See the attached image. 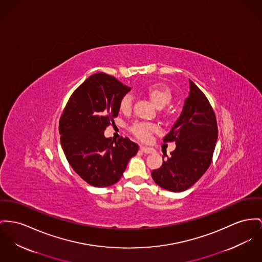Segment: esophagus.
<instances>
[{"mask_svg": "<svg viewBox=\"0 0 262 262\" xmlns=\"http://www.w3.org/2000/svg\"><path fill=\"white\" fill-rule=\"evenodd\" d=\"M140 150H141L143 153H145V154H152V153L155 152L154 149L148 148V147H145V146H141V147H140Z\"/></svg>", "mask_w": 262, "mask_h": 262, "instance_id": "esophagus-1", "label": "esophagus"}]
</instances>
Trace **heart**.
<instances>
[{"mask_svg": "<svg viewBox=\"0 0 262 262\" xmlns=\"http://www.w3.org/2000/svg\"><path fill=\"white\" fill-rule=\"evenodd\" d=\"M145 94L158 108H163L169 104L173 99V94L171 90L163 84H151L144 89ZM132 96L130 94L124 95L119 101V109L122 112H129L132 108ZM131 132L140 140L148 141L150 139L152 133L157 130L156 125L151 123H134L131 128Z\"/></svg>", "mask_w": 262, "mask_h": 262, "instance_id": "b5f03b06", "label": "heart"}]
</instances>
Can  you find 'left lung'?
Wrapping results in <instances>:
<instances>
[{
  "mask_svg": "<svg viewBox=\"0 0 262 262\" xmlns=\"http://www.w3.org/2000/svg\"><path fill=\"white\" fill-rule=\"evenodd\" d=\"M217 140L214 111L207 96L190 79V93L183 112L164 143L174 142L171 157L163 159L152 178L161 188L183 192L191 188L209 169Z\"/></svg>",
  "mask_w": 262,
  "mask_h": 262,
  "instance_id": "obj_1",
  "label": "left lung"
}]
</instances>
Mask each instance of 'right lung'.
I'll return each mask as SVG.
<instances>
[{
    "label": "right lung",
    "instance_id": "right-lung-1",
    "mask_svg": "<svg viewBox=\"0 0 262 262\" xmlns=\"http://www.w3.org/2000/svg\"><path fill=\"white\" fill-rule=\"evenodd\" d=\"M129 90L114 76L94 73L73 91L60 116L58 130L66 157L74 172L93 187L117 183L138 152L139 146L128 137H104Z\"/></svg>",
    "mask_w": 262,
    "mask_h": 262
}]
</instances>
